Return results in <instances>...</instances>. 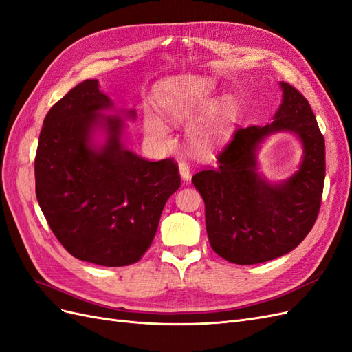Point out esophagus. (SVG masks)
<instances>
[{"label":"esophagus","mask_w":352,"mask_h":352,"mask_svg":"<svg viewBox=\"0 0 352 352\" xmlns=\"http://www.w3.org/2000/svg\"><path fill=\"white\" fill-rule=\"evenodd\" d=\"M179 173H180V177H182V180H185V182H188V180L190 179V168L186 162L179 163Z\"/></svg>","instance_id":"obj_1"}]
</instances>
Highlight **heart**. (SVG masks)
I'll return each mask as SVG.
<instances>
[{
	"instance_id": "1",
	"label": "heart",
	"mask_w": 352,
	"mask_h": 352,
	"mask_svg": "<svg viewBox=\"0 0 352 352\" xmlns=\"http://www.w3.org/2000/svg\"><path fill=\"white\" fill-rule=\"evenodd\" d=\"M210 83L206 80L175 78L158 85L155 91L157 104L162 113L175 124L189 123L206 110L208 105L207 91ZM235 102L230 97L219 100L204 119L189 129V144L201 155H210L225 142L232 129ZM144 131L148 136L164 142L168 136V126L158 114L145 110L142 113Z\"/></svg>"
}]
</instances>
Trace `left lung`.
<instances>
[{
    "mask_svg": "<svg viewBox=\"0 0 352 352\" xmlns=\"http://www.w3.org/2000/svg\"><path fill=\"white\" fill-rule=\"evenodd\" d=\"M283 100L273 122L238 127L217 155L216 168L192 176L206 204L211 248L221 258L247 265L291 252L313 229L322 204L326 160L324 138L304 95L280 82ZM292 131L305 157L298 172L270 184L256 172V150L272 133Z\"/></svg>",
    "mask_w": 352,
    "mask_h": 352,
    "instance_id": "obj_1",
    "label": "left lung"
}]
</instances>
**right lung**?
Wrapping results in <instances>:
<instances>
[{
	"instance_id": "obj_1",
	"label": "right lung",
	"mask_w": 352,
	"mask_h": 352,
	"mask_svg": "<svg viewBox=\"0 0 352 352\" xmlns=\"http://www.w3.org/2000/svg\"><path fill=\"white\" fill-rule=\"evenodd\" d=\"M110 109L97 79L80 82L52 105L39 135L35 185L39 207L67 252L122 267L151 247L180 175L172 158L148 162L126 150L122 117L102 114ZM97 125L108 132L100 148L91 144Z\"/></svg>"
}]
</instances>
